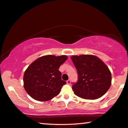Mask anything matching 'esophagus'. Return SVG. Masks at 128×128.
<instances>
[{
  "label": "esophagus",
  "instance_id": "esophagus-1",
  "mask_svg": "<svg viewBox=\"0 0 128 128\" xmlns=\"http://www.w3.org/2000/svg\"><path fill=\"white\" fill-rule=\"evenodd\" d=\"M70 83H71V81H70V80H68L66 81V84L68 85H70Z\"/></svg>",
  "mask_w": 128,
  "mask_h": 128
}]
</instances>
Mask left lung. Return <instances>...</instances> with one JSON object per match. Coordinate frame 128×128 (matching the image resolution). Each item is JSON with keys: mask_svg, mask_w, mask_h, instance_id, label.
I'll use <instances>...</instances> for the list:
<instances>
[{"mask_svg": "<svg viewBox=\"0 0 128 128\" xmlns=\"http://www.w3.org/2000/svg\"><path fill=\"white\" fill-rule=\"evenodd\" d=\"M70 58L78 74V82L72 86L74 94L88 100L102 97L112 82L111 72L106 64L91 54L73 55Z\"/></svg>", "mask_w": 128, "mask_h": 128, "instance_id": "8db88e82", "label": "left lung"}]
</instances>
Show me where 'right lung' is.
<instances>
[{"mask_svg":"<svg viewBox=\"0 0 128 128\" xmlns=\"http://www.w3.org/2000/svg\"><path fill=\"white\" fill-rule=\"evenodd\" d=\"M66 55H46L32 62L24 72V88L36 100H51L59 94L66 82L62 80L61 65L67 60Z\"/></svg>","mask_w":128,"mask_h":128,"instance_id":"right-lung-1","label":"right lung"}]
</instances>
